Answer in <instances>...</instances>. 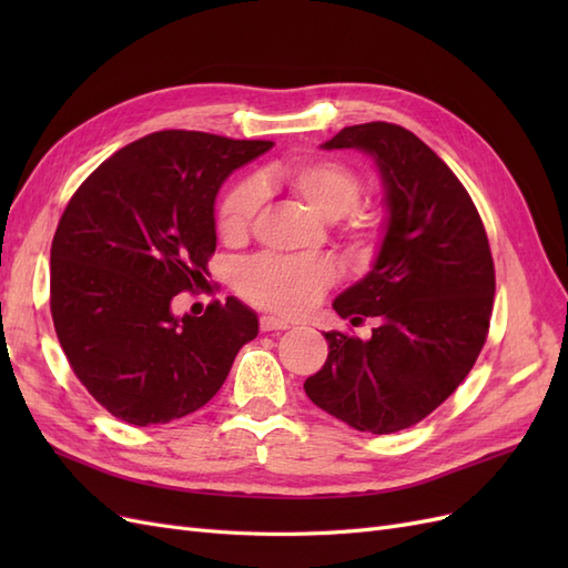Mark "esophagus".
<instances>
[{"instance_id": "34e87169", "label": "esophagus", "mask_w": 568, "mask_h": 568, "mask_svg": "<svg viewBox=\"0 0 568 568\" xmlns=\"http://www.w3.org/2000/svg\"><path fill=\"white\" fill-rule=\"evenodd\" d=\"M288 322L286 320H280V317H272V315H265L261 317V329L263 332H284L288 329Z\"/></svg>"}]
</instances>
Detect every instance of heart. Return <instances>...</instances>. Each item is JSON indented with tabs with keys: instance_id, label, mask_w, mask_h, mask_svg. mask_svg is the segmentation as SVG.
Wrapping results in <instances>:
<instances>
[{
	"instance_id": "obj_1",
	"label": "heart",
	"mask_w": 568,
	"mask_h": 568,
	"mask_svg": "<svg viewBox=\"0 0 568 568\" xmlns=\"http://www.w3.org/2000/svg\"><path fill=\"white\" fill-rule=\"evenodd\" d=\"M263 184L284 189L322 220L348 215L359 196L363 180L346 163L334 159H305L286 168L272 170ZM261 205V189L253 182H239L225 194L217 211V230L227 244H242L248 236L253 217ZM379 220L374 215H355L346 239L355 253L372 251ZM338 277L332 257H277L257 255L236 270V288L246 301L280 315H303L324 296Z\"/></svg>"
}]
</instances>
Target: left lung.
Listing matches in <instances>:
<instances>
[{
    "mask_svg": "<svg viewBox=\"0 0 568 568\" xmlns=\"http://www.w3.org/2000/svg\"><path fill=\"white\" fill-rule=\"evenodd\" d=\"M322 149H357L379 170V251L334 301L341 317L379 326L367 341L324 332L329 355L303 388L357 432L395 434L432 415L484 348L495 296L488 236L467 189L409 130L351 125Z\"/></svg>",
    "mask_w": 568,
    "mask_h": 568,
    "instance_id": "1",
    "label": "left lung"
}]
</instances>
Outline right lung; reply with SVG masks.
<instances>
[{
    "instance_id": "1",
    "label": "right lung",
    "mask_w": 568,
    "mask_h": 568,
    "mask_svg": "<svg viewBox=\"0 0 568 568\" xmlns=\"http://www.w3.org/2000/svg\"><path fill=\"white\" fill-rule=\"evenodd\" d=\"M261 140L163 130L101 163L65 205L51 242V317L82 386L113 417L168 424L209 403L257 336L239 298L201 317L173 298L209 274L215 196Z\"/></svg>"
}]
</instances>
